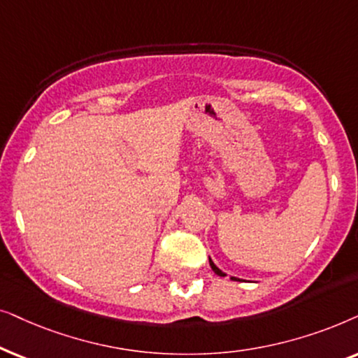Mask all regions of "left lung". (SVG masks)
Here are the masks:
<instances>
[{
	"label": "left lung",
	"instance_id": "8db88e82",
	"mask_svg": "<svg viewBox=\"0 0 358 358\" xmlns=\"http://www.w3.org/2000/svg\"><path fill=\"white\" fill-rule=\"evenodd\" d=\"M209 265H211V268L214 270V273H216V275H219V276H226V273H224V271H221V270H219V268H217V266L213 264V260H211V259H209ZM232 280H237V278H234V276H232Z\"/></svg>",
	"mask_w": 358,
	"mask_h": 358
}]
</instances>
